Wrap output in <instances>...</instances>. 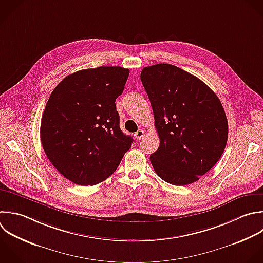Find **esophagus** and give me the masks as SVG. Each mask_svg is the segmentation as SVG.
<instances>
[{"instance_id": "obj_1", "label": "esophagus", "mask_w": 263, "mask_h": 263, "mask_svg": "<svg viewBox=\"0 0 263 263\" xmlns=\"http://www.w3.org/2000/svg\"><path fill=\"white\" fill-rule=\"evenodd\" d=\"M145 136V132L143 130V129H139L137 133H135V135H134V137H135V139L136 140H141V139H143V137Z\"/></svg>"}]
</instances>
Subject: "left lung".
I'll return each mask as SVG.
<instances>
[{
  "mask_svg": "<svg viewBox=\"0 0 263 263\" xmlns=\"http://www.w3.org/2000/svg\"><path fill=\"white\" fill-rule=\"evenodd\" d=\"M141 81L160 141L150 155L155 173L177 186L199 180L227 143L228 123L220 100L197 77L170 64L144 68Z\"/></svg>",
  "mask_w": 263,
  "mask_h": 263,
  "instance_id": "obj_1",
  "label": "left lung"
}]
</instances>
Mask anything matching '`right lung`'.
Wrapping results in <instances>:
<instances>
[{
    "instance_id": "right-lung-1",
    "label": "right lung",
    "mask_w": 263,
    "mask_h": 263,
    "mask_svg": "<svg viewBox=\"0 0 263 263\" xmlns=\"http://www.w3.org/2000/svg\"><path fill=\"white\" fill-rule=\"evenodd\" d=\"M128 75L121 67L81 70L51 92L41 119V143L53 166L71 182L92 186L105 181L132 147L115 104Z\"/></svg>"
}]
</instances>
